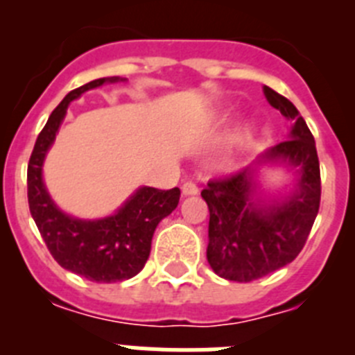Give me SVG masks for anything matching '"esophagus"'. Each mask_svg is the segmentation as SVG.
<instances>
[{
    "label": "esophagus",
    "mask_w": 355,
    "mask_h": 355,
    "mask_svg": "<svg viewBox=\"0 0 355 355\" xmlns=\"http://www.w3.org/2000/svg\"><path fill=\"white\" fill-rule=\"evenodd\" d=\"M181 190H183V196H196V193L199 192V188H197V184L193 183V181H187V183H183Z\"/></svg>",
    "instance_id": "obj_1"
}]
</instances>
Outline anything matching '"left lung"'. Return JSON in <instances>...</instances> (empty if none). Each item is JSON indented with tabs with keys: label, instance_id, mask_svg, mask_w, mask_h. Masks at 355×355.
<instances>
[{
	"label": "left lung",
	"instance_id": "left-lung-1",
	"mask_svg": "<svg viewBox=\"0 0 355 355\" xmlns=\"http://www.w3.org/2000/svg\"><path fill=\"white\" fill-rule=\"evenodd\" d=\"M265 96L295 121L290 139L270 147L258 162L284 159L300 168L297 192L281 205L256 208L250 202V167L208 181L200 192L209 209L208 263L227 281L250 283L293 261L306 245L318 215L322 181L315 139L306 121L284 96L265 87Z\"/></svg>",
	"mask_w": 355,
	"mask_h": 355
}]
</instances>
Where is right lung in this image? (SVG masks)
<instances>
[{"label": "right lung", "instance_id": "add662e5", "mask_svg": "<svg viewBox=\"0 0 355 355\" xmlns=\"http://www.w3.org/2000/svg\"><path fill=\"white\" fill-rule=\"evenodd\" d=\"M119 78H99L71 90L53 110L37 137L28 162V205L44 243L65 270L94 283H117L139 274L150 252V240L162 218L180 202V188H140L115 215L103 220H78L53 205L42 183V162L60 128L67 106L85 90Z\"/></svg>", "mask_w": 355, "mask_h": 355}]
</instances>
